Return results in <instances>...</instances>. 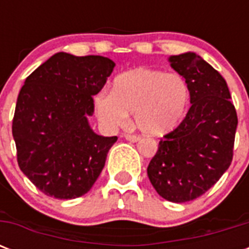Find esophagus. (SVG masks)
<instances>
[{
    "instance_id": "esophagus-1",
    "label": "esophagus",
    "mask_w": 249,
    "mask_h": 249,
    "mask_svg": "<svg viewBox=\"0 0 249 249\" xmlns=\"http://www.w3.org/2000/svg\"><path fill=\"white\" fill-rule=\"evenodd\" d=\"M124 138L126 141H129V142H138V141L141 140V137L140 136H136V134H125Z\"/></svg>"
}]
</instances>
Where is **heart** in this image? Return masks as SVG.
<instances>
[{
	"instance_id": "heart-1",
	"label": "heart",
	"mask_w": 249,
	"mask_h": 249,
	"mask_svg": "<svg viewBox=\"0 0 249 249\" xmlns=\"http://www.w3.org/2000/svg\"><path fill=\"white\" fill-rule=\"evenodd\" d=\"M190 86L177 73L137 68L113 80L112 93L94 99L98 117L107 126L123 125L133 113L134 124L150 136H164L178 126L189 108Z\"/></svg>"
}]
</instances>
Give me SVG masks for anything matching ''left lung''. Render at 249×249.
Wrapping results in <instances>:
<instances>
[{
    "instance_id": "1",
    "label": "left lung",
    "mask_w": 249,
    "mask_h": 249,
    "mask_svg": "<svg viewBox=\"0 0 249 249\" xmlns=\"http://www.w3.org/2000/svg\"><path fill=\"white\" fill-rule=\"evenodd\" d=\"M168 60L189 84L191 107L159 142L147 176L165 200L186 203L208 191L229 169L238 117L225 79L200 55L189 52Z\"/></svg>"
}]
</instances>
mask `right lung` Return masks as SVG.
<instances>
[{"label":"right lung","instance_id":"right-lung-1","mask_svg":"<svg viewBox=\"0 0 249 249\" xmlns=\"http://www.w3.org/2000/svg\"><path fill=\"white\" fill-rule=\"evenodd\" d=\"M113 67L106 56L60 52L25 79L13 137L19 168L45 195L83 196L99 177L117 137L94 133L88 119Z\"/></svg>","mask_w":249,"mask_h":249}]
</instances>
